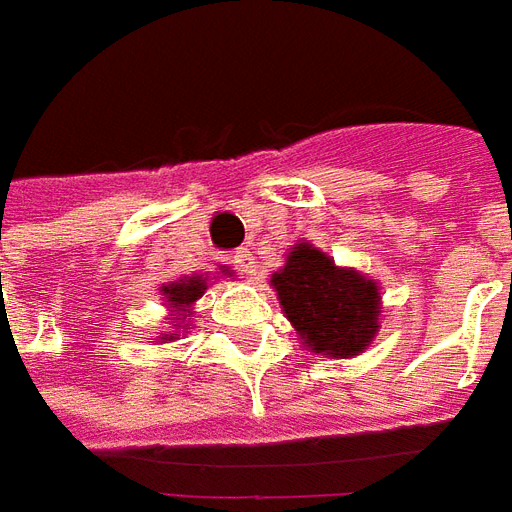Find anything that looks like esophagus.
I'll return each instance as SVG.
<instances>
[{
	"instance_id": "1",
	"label": "esophagus",
	"mask_w": 512,
	"mask_h": 512,
	"mask_svg": "<svg viewBox=\"0 0 512 512\" xmlns=\"http://www.w3.org/2000/svg\"><path fill=\"white\" fill-rule=\"evenodd\" d=\"M231 264H234L240 272H245V275H253V272H256V259H253L251 248H240V251L234 253Z\"/></svg>"
}]
</instances>
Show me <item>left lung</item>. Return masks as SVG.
Listing matches in <instances>:
<instances>
[{"label":"left lung","mask_w":512,"mask_h":512,"mask_svg":"<svg viewBox=\"0 0 512 512\" xmlns=\"http://www.w3.org/2000/svg\"><path fill=\"white\" fill-rule=\"evenodd\" d=\"M283 311L308 349L330 357H352L379 330V289L360 272L335 267L330 256L300 242L286 267L272 275Z\"/></svg>","instance_id":"obj_1"}]
</instances>
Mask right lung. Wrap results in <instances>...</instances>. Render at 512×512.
Returning <instances> with one entry per match:
<instances>
[{
  "mask_svg": "<svg viewBox=\"0 0 512 512\" xmlns=\"http://www.w3.org/2000/svg\"><path fill=\"white\" fill-rule=\"evenodd\" d=\"M207 289V281L196 275V278H188V281H179V283H169L163 294H166V302H171V308H177V311H188L193 302L199 300L201 294ZM188 316V313H185Z\"/></svg>",
  "mask_w": 512,
  "mask_h": 512,
  "instance_id": "obj_1",
  "label": "right lung"
}]
</instances>
